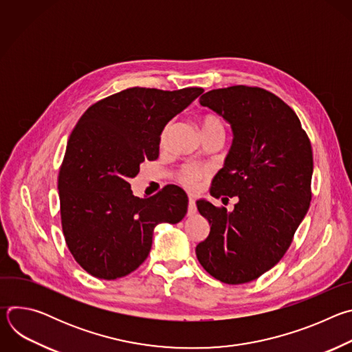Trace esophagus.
Instances as JSON below:
<instances>
[{
    "instance_id": "34e87169",
    "label": "esophagus",
    "mask_w": 352,
    "mask_h": 352,
    "mask_svg": "<svg viewBox=\"0 0 352 352\" xmlns=\"http://www.w3.org/2000/svg\"><path fill=\"white\" fill-rule=\"evenodd\" d=\"M196 213V205H195V199L192 195L188 196V216H192Z\"/></svg>"
}]
</instances>
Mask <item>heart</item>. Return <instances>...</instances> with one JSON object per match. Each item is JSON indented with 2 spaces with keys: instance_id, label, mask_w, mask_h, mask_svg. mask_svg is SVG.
Returning a JSON list of instances; mask_svg holds the SVG:
<instances>
[{
  "instance_id": "1",
  "label": "heart",
  "mask_w": 352,
  "mask_h": 352,
  "mask_svg": "<svg viewBox=\"0 0 352 352\" xmlns=\"http://www.w3.org/2000/svg\"><path fill=\"white\" fill-rule=\"evenodd\" d=\"M175 125V120H170L162 129L160 132V138H159V142H160V146H166L168 143V139H170V135H171V131ZM202 128L204 131H208V129H223V122L221 120L214 116V114H208L204 117L202 120ZM206 174L205 168L202 167H196V166H184L179 171H178V175H177V179L179 181V184H182L184 186H188V188H193L196 185V182L204 178Z\"/></svg>"
}]
</instances>
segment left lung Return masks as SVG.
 <instances>
[{
	"instance_id": "8db88e82",
	"label": "left lung",
	"mask_w": 352,
	"mask_h": 352,
	"mask_svg": "<svg viewBox=\"0 0 352 352\" xmlns=\"http://www.w3.org/2000/svg\"><path fill=\"white\" fill-rule=\"evenodd\" d=\"M199 103L231 124L232 146L210 195L236 204L227 212L197 200L210 232L197 243L196 256L221 283L254 281L281 261L309 209L311 140L294 110L262 87L214 89Z\"/></svg>"
}]
</instances>
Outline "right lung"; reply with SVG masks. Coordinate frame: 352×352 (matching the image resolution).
I'll list each match as a JSON object with an SVG mask.
<instances>
[{
	"label": "right lung",
	"instance_id": "1",
	"mask_svg": "<svg viewBox=\"0 0 352 352\" xmlns=\"http://www.w3.org/2000/svg\"><path fill=\"white\" fill-rule=\"evenodd\" d=\"M202 93L129 87L98 100L75 125L58 174L61 226L74 259L93 277L132 273L148 256L155 227L185 217L179 186L139 199L129 179L159 157L163 126Z\"/></svg>",
	"mask_w": 352,
	"mask_h": 352
}]
</instances>
